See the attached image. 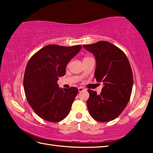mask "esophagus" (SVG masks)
Here are the masks:
<instances>
[{"mask_svg":"<svg viewBox=\"0 0 153 153\" xmlns=\"http://www.w3.org/2000/svg\"><path fill=\"white\" fill-rule=\"evenodd\" d=\"M83 90H84V88L83 87H79L78 88V91L79 92H82Z\"/></svg>","mask_w":153,"mask_h":153,"instance_id":"34e87169","label":"esophagus"}]
</instances>
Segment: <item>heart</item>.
Returning <instances> with one entry per match:
<instances>
[{
  "mask_svg": "<svg viewBox=\"0 0 153 153\" xmlns=\"http://www.w3.org/2000/svg\"><path fill=\"white\" fill-rule=\"evenodd\" d=\"M86 58H87V57H86Z\"/></svg>",
  "mask_w": 153,
  "mask_h": 153,
  "instance_id": "b5f03b06",
  "label": "heart"
}]
</instances>
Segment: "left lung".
Returning a JSON list of instances; mask_svg holds the SVG:
<instances>
[{
  "instance_id": "left-lung-1",
  "label": "left lung",
  "mask_w": 153,
  "mask_h": 153,
  "mask_svg": "<svg viewBox=\"0 0 153 153\" xmlns=\"http://www.w3.org/2000/svg\"><path fill=\"white\" fill-rule=\"evenodd\" d=\"M95 56L94 77L102 82V92L88 90L87 100L89 113L100 122H107L117 118L128 105L133 86V74L125 53L107 41H100L83 46Z\"/></svg>"
}]
</instances>
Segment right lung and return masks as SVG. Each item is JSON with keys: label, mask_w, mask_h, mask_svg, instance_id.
Masks as SVG:
<instances>
[{"label": "right lung", "mask_w": 153, "mask_h": 153, "mask_svg": "<svg viewBox=\"0 0 153 153\" xmlns=\"http://www.w3.org/2000/svg\"><path fill=\"white\" fill-rule=\"evenodd\" d=\"M82 48L81 45H47L28 61L24 77L25 97L43 120L58 122L68 115L78 90L76 87L59 88L57 80L65 76L67 64Z\"/></svg>", "instance_id": "1"}]
</instances>
